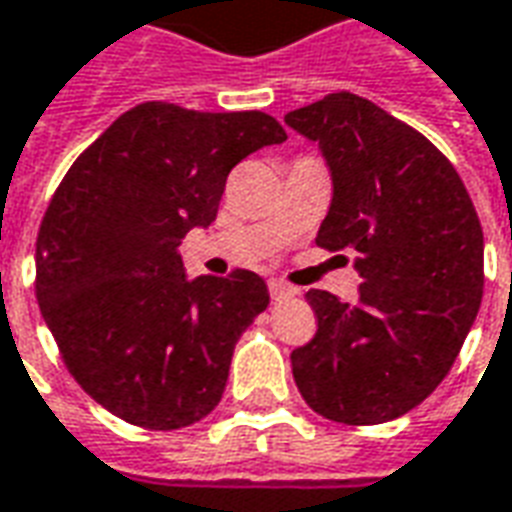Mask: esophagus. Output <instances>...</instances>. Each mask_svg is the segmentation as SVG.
<instances>
[{"instance_id": "34e87169", "label": "esophagus", "mask_w": 512, "mask_h": 512, "mask_svg": "<svg viewBox=\"0 0 512 512\" xmlns=\"http://www.w3.org/2000/svg\"><path fill=\"white\" fill-rule=\"evenodd\" d=\"M270 297H273L275 303H281V300H289V297L297 295V289H292L289 284H284V281H270Z\"/></svg>"}]
</instances>
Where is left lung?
Segmentation results:
<instances>
[{"label": "left lung", "instance_id": "obj_1", "mask_svg": "<svg viewBox=\"0 0 512 512\" xmlns=\"http://www.w3.org/2000/svg\"><path fill=\"white\" fill-rule=\"evenodd\" d=\"M333 184L317 245L353 250L358 303L308 289L317 333L292 353L311 411L391 422L455 364L482 300V228L458 170L424 134L355 93L286 112Z\"/></svg>", "mask_w": 512, "mask_h": 512}]
</instances>
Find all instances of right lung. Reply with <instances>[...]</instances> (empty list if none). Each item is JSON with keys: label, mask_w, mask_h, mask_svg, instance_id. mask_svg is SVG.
<instances>
[{"label": "right lung", "mask_w": 512, "mask_h": 512, "mask_svg": "<svg viewBox=\"0 0 512 512\" xmlns=\"http://www.w3.org/2000/svg\"><path fill=\"white\" fill-rule=\"evenodd\" d=\"M284 140L264 112L146 101L60 181L38 231V306L76 383L123 422L179 430L223 397L270 292L250 270L187 278L179 245L215 220L231 168Z\"/></svg>", "instance_id": "right-lung-1"}]
</instances>
